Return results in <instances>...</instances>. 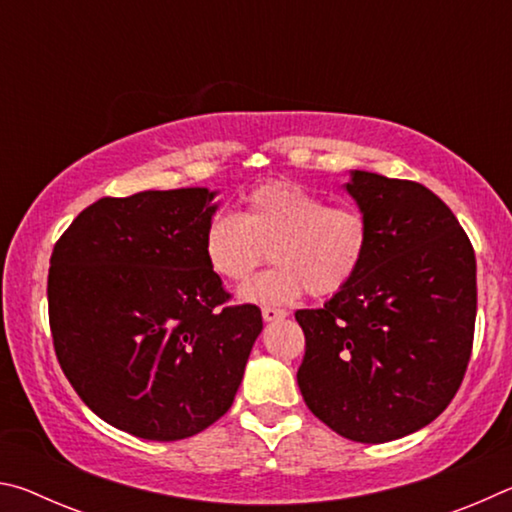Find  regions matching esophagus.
<instances>
[{
	"label": "esophagus",
	"instance_id": "esophagus-1",
	"mask_svg": "<svg viewBox=\"0 0 512 512\" xmlns=\"http://www.w3.org/2000/svg\"><path fill=\"white\" fill-rule=\"evenodd\" d=\"M262 316H264L266 323H271V320L287 318V311H284V309H277V307H264V309H262Z\"/></svg>",
	"mask_w": 512,
	"mask_h": 512
}]
</instances>
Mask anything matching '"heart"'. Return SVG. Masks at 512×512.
<instances>
[{"instance_id": "b5f03b06", "label": "heart", "mask_w": 512, "mask_h": 512, "mask_svg": "<svg viewBox=\"0 0 512 512\" xmlns=\"http://www.w3.org/2000/svg\"><path fill=\"white\" fill-rule=\"evenodd\" d=\"M368 250L370 221L361 207L327 205L291 180L250 189L241 216L214 214L203 235L205 262L225 282H248L271 255V271L241 289V298L264 305H287L305 291L334 296L359 275Z\"/></svg>"}]
</instances>
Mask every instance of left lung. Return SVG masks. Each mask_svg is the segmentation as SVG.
Returning a JSON list of instances; mask_svg holds the SVG:
<instances>
[{"label":"left lung","instance_id":"8db88e82","mask_svg":"<svg viewBox=\"0 0 512 512\" xmlns=\"http://www.w3.org/2000/svg\"><path fill=\"white\" fill-rule=\"evenodd\" d=\"M348 194L370 221V250L350 287L298 309V386L339 436L388 443L427 427L470 363L476 259L440 198L413 180L352 171Z\"/></svg>","mask_w":512,"mask_h":512}]
</instances>
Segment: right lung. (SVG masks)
<instances>
[{
	"label": "right lung",
	"instance_id": "1",
	"mask_svg": "<svg viewBox=\"0 0 512 512\" xmlns=\"http://www.w3.org/2000/svg\"><path fill=\"white\" fill-rule=\"evenodd\" d=\"M205 187L99 198L51 253L54 350L69 384L112 427L183 440L230 409L253 343L257 305H230L205 262L216 212Z\"/></svg>",
	"mask_w": 512,
	"mask_h": 512
}]
</instances>
